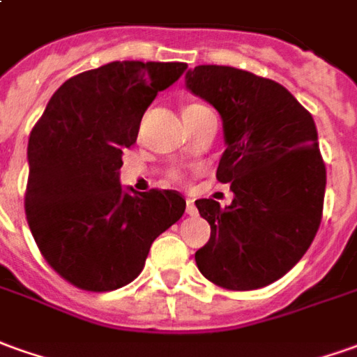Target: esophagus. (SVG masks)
Masks as SVG:
<instances>
[{"mask_svg": "<svg viewBox=\"0 0 357 357\" xmlns=\"http://www.w3.org/2000/svg\"><path fill=\"white\" fill-rule=\"evenodd\" d=\"M186 213L188 215H196V206H194L192 198H186Z\"/></svg>", "mask_w": 357, "mask_h": 357, "instance_id": "34e87169", "label": "esophagus"}]
</instances>
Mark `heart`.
<instances>
[{"label":"heart","mask_w":357,"mask_h":357,"mask_svg":"<svg viewBox=\"0 0 357 357\" xmlns=\"http://www.w3.org/2000/svg\"><path fill=\"white\" fill-rule=\"evenodd\" d=\"M190 107H200V105H190ZM190 107H186V108H190ZM171 176H173V178H176V181H181V178H183V174L176 173V171H173V173H171Z\"/></svg>","instance_id":"1"}]
</instances>
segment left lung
<instances>
[{
    "mask_svg": "<svg viewBox=\"0 0 357 357\" xmlns=\"http://www.w3.org/2000/svg\"><path fill=\"white\" fill-rule=\"evenodd\" d=\"M186 87L223 122L218 181L233 202L196 208L211 227L196 264L215 286L258 289L296 266L321 225L326 169L313 116L280 83L229 66H196Z\"/></svg>",
    "mask_w": 357,
    "mask_h": 357,
    "instance_id": "left-lung-1",
    "label": "left lung"
}]
</instances>
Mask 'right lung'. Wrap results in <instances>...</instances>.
Instances as JSON below:
<instances>
[{"label": "right lung", "instance_id": "1", "mask_svg": "<svg viewBox=\"0 0 357 357\" xmlns=\"http://www.w3.org/2000/svg\"><path fill=\"white\" fill-rule=\"evenodd\" d=\"M183 61H110L52 95L29 137L24 213L44 260L85 291H110L144 270L153 243L183 218L176 190H122V151Z\"/></svg>", "mask_w": 357, "mask_h": 357}]
</instances>
